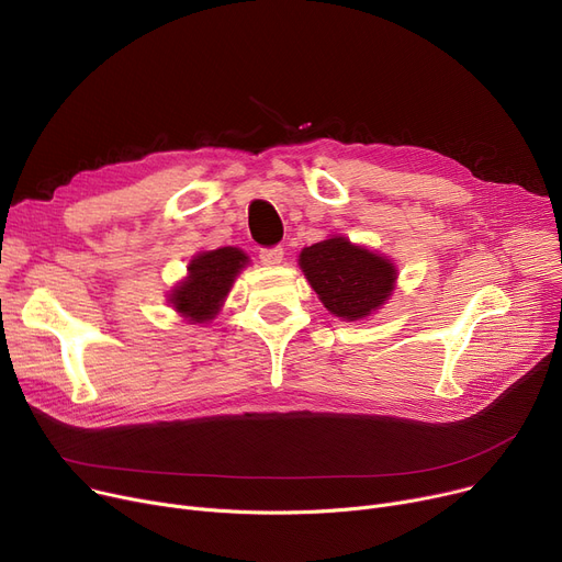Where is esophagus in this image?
Instances as JSON below:
<instances>
[{
    "mask_svg": "<svg viewBox=\"0 0 562 562\" xmlns=\"http://www.w3.org/2000/svg\"><path fill=\"white\" fill-rule=\"evenodd\" d=\"M281 260H283V249L281 247H272V249H262L260 251V262L262 265L274 267V265H281Z\"/></svg>",
    "mask_w": 562,
    "mask_h": 562,
    "instance_id": "obj_1",
    "label": "esophagus"
}]
</instances>
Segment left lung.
Here are the masks:
<instances>
[{"label":"left lung","mask_w":562,"mask_h":562,"mask_svg":"<svg viewBox=\"0 0 562 562\" xmlns=\"http://www.w3.org/2000/svg\"><path fill=\"white\" fill-rule=\"evenodd\" d=\"M300 267L317 300L347 323L378 313L397 281V267L389 256L355 245L345 235L304 247Z\"/></svg>","instance_id":"8db88e82"}]
</instances>
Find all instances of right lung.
Masks as SVG:
<instances>
[{"mask_svg": "<svg viewBox=\"0 0 562 562\" xmlns=\"http://www.w3.org/2000/svg\"><path fill=\"white\" fill-rule=\"evenodd\" d=\"M247 265L249 256L237 247L199 251L187 265V277L169 290V304L190 325H207Z\"/></svg>", "mask_w": 562, "mask_h": 562, "instance_id": "add662e5", "label": "right lung"}]
</instances>
